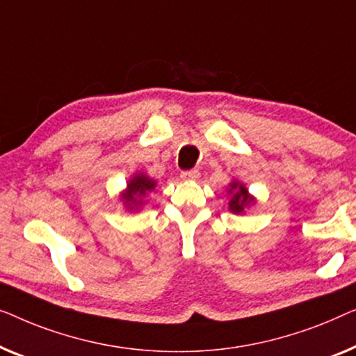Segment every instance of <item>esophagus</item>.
<instances>
[{"mask_svg": "<svg viewBox=\"0 0 356 356\" xmlns=\"http://www.w3.org/2000/svg\"><path fill=\"white\" fill-rule=\"evenodd\" d=\"M180 177L184 180H198L200 179V171L198 169H192V171H184L180 174Z\"/></svg>", "mask_w": 356, "mask_h": 356, "instance_id": "obj_1", "label": "esophagus"}]
</instances>
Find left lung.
<instances>
[{"mask_svg": "<svg viewBox=\"0 0 356 356\" xmlns=\"http://www.w3.org/2000/svg\"><path fill=\"white\" fill-rule=\"evenodd\" d=\"M229 193H230V202H229V209L234 214H243L245 209L252 207L254 203V198L248 193L247 187L243 184L237 182V180H232L229 184Z\"/></svg>", "mask_w": 356, "mask_h": 356, "instance_id": "left-lung-1", "label": "left lung"}]
</instances>
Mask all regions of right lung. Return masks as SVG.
I'll return each mask as SVG.
<instances>
[{"instance_id": "right-lung-1", "label": "right lung", "mask_w": 356, "mask_h": 356, "mask_svg": "<svg viewBox=\"0 0 356 356\" xmlns=\"http://www.w3.org/2000/svg\"><path fill=\"white\" fill-rule=\"evenodd\" d=\"M156 187V182L142 172H137L135 176L129 180L127 188L124 190L121 195V200L124 202L129 211H137V209L143 204V197L149 192H153Z\"/></svg>"}]
</instances>
